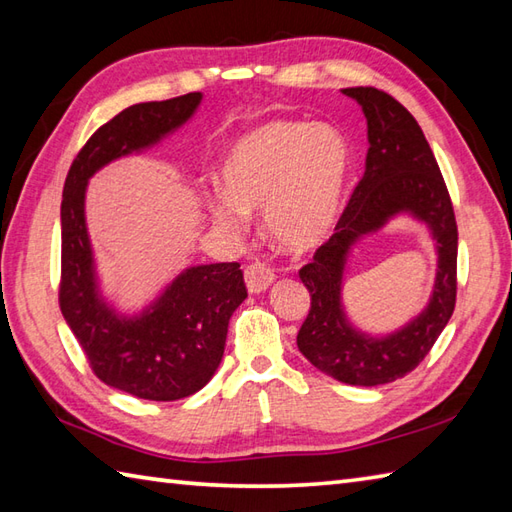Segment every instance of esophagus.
I'll use <instances>...</instances> for the list:
<instances>
[{"mask_svg":"<svg viewBox=\"0 0 512 512\" xmlns=\"http://www.w3.org/2000/svg\"><path fill=\"white\" fill-rule=\"evenodd\" d=\"M244 279H246L248 290L255 292V295H257V292H264V290H268L270 284H273V281H275V270L270 268L268 264H264V262H255V264L246 266Z\"/></svg>","mask_w":512,"mask_h":512,"instance_id":"esophagus-1","label":"esophagus"}]
</instances>
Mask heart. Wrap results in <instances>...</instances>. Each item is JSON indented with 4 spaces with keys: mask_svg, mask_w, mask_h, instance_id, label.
<instances>
[{
    "mask_svg": "<svg viewBox=\"0 0 512 512\" xmlns=\"http://www.w3.org/2000/svg\"><path fill=\"white\" fill-rule=\"evenodd\" d=\"M350 149L328 125L273 121L250 129L222 165L226 193L211 198L215 222L239 231L246 211H264L275 242L303 253L321 244L339 220Z\"/></svg>",
    "mask_w": 512,
    "mask_h": 512,
    "instance_id": "heart-1",
    "label": "heart"
}]
</instances>
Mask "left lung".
<instances>
[{"mask_svg":"<svg viewBox=\"0 0 512 512\" xmlns=\"http://www.w3.org/2000/svg\"><path fill=\"white\" fill-rule=\"evenodd\" d=\"M367 118L365 176L328 242L299 270L310 290V312L297 334L308 361L347 385H385L413 372L449 323L458 295V224L436 156L420 125L394 96L376 88H345ZM407 210L427 223L439 242L437 288L428 310L387 340H369L346 323L340 279L355 239Z\"/></svg>","mask_w":512,"mask_h":512,"instance_id":"left-lung-1","label":"left lung"}]
</instances>
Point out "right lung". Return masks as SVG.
<instances>
[{
    "mask_svg": "<svg viewBox=\"0 0 512 512\" xmlns=\"http://www.w3.org/2000/svg\"><path fill=\"white\" fill-rule=\"evenodd\" d=\"M189 92L127 107L101 125L76 154L61 200L59 306L105 385L145 400H180L202 389L222 361L228 321L248 297L237 262L193 266L143 317L118 319L96 295L85 228V187L94 171L180 127L200 105Z\"/></svg>",
    "mask_w": 512,
    "mask_h": 512,
    "instance_id": "1",
    "label": "right lung"
}]
</instances>
